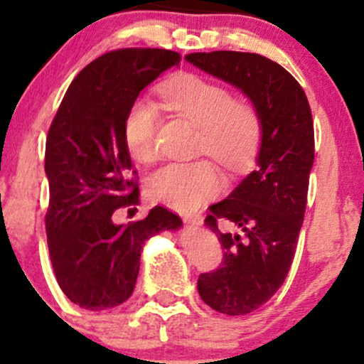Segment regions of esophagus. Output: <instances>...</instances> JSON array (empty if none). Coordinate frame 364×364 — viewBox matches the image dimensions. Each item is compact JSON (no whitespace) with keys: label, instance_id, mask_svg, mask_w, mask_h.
I'll return each instance as SVG.
<instances>
[{"label":"esophagus","instance_id":"esophagus-1","mask_svg":"<svg viewBox=\"0 0 364 364\" xmlns=\"http://www.w3.org/2000/svg\"><path fill=\"white\" fill-rule=\"evenodd\" d=\"M185 224L188 225H202L203 224V217L202 215H185L183 217Z\"/></svg>","mask_w":364,"mask_h":364}]
</instances>
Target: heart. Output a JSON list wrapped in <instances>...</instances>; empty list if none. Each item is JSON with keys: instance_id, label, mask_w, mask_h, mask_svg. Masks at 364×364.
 Instances as JSON below:
<instances>
[{"instance_id": "1", "label": "heart", "mask_w": 364, "mask_h": 364, "mask_svg": "<svg viewBox=\"0 0 364 364\" xmlns=\"http://www.w3.org/2000/svg\"><path fill=\"white\" fill-rule=\"evenodd\" d=\"M162 97L183 118L202 128L200 150L220 164L241 171L252 164L262 139V123L253 104L232 99L223 85L196 75H183L162 87ZM159 111L150 99H136L123 124V139L135 161L150 162L157 156ZM223 174L212 162H173L149 179V195L157 202L193 210L220 193Z\"/></svg>"}]
</instances>
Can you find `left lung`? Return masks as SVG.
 Returning <instances> with one entry per match:
<instances>
[{
    "instance_id": "left-lung-1",
    "label": "left lung",
    "mask_w": 364,
    "mask_h": 364,
    "mask_svg": "<svg viewBox=\"0 0 364 364\" xmlns=\"http://www.w3.org/2000/svg\"><path fill=\"white\" fill-rule=\"evenodd\" d=\"M185 58L243 92L260 116L257 168L228 198L210 205L205 219L223 245L224 262L198 277L200 298L212 310L246 315L279 291L294 258L315 159L311 109L296 78L260 54L214 51ZM217 218L240 231L219 232Z\"/></svg>"
}]
</instances>
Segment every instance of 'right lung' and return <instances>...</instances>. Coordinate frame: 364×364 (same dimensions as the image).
<instances>
[{"instance_id":"1","label":"right lung","mask_w":364,"mask_h":364,"mask_svg":"<svg viewBox=\"0 0 364 364\" xmlns=\"http://www.w3.org/2000/svg\"><path fill=\"white\" fill-rule=\"evenodd\" d=\"M179 61L181 56L168 49L102 54L75 77L49 128L44 164L49 257L61 291L85 310L127 301L145 241L183 225L159 205L136 223H114L116 210L136 205L140 195L128 179L135 171L123 139L127 112L149 83Z\"/></svg>"}]
</instances>
